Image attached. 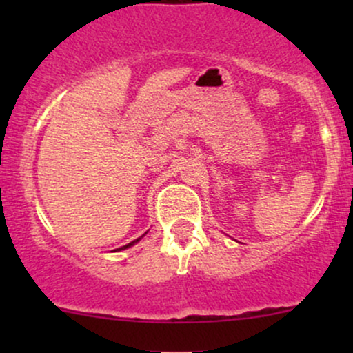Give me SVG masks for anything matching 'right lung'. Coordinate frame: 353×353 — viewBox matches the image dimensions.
<instances>
[{"mask_svg": "<svg viewBox=\"0 0 353 353\" xmlns=\"http://www.w3.org/2000/svg\"><path fill=\"white\" fill-rule=\"evenodd\" d=\"M145 234H148V232H145ZM145 234H143V236H141L139 239H136V241H132V242H129V244L128 245H124V247H121V249L119 250H124V249H129V247H131V245H134V244H137V242H139L141 241V239H143L144 236H145Z\"/></svg>", "mask_w": 353, "mask_h": 353, "instance_id": "obj_1", "label": "right lung"}]
</instances>
